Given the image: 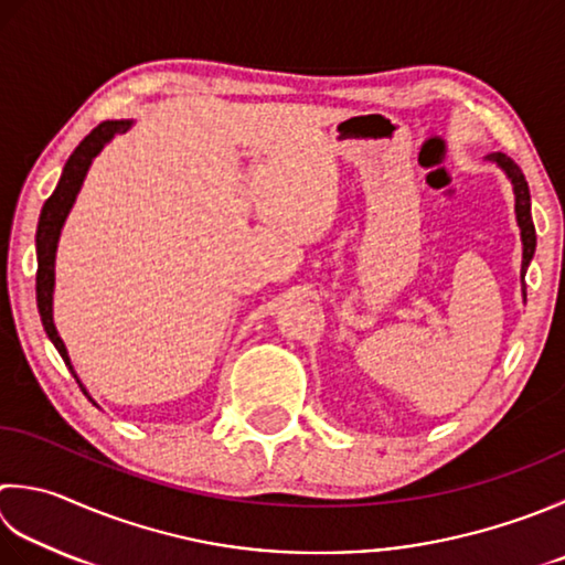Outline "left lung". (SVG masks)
I'll return each mask as SVG.
<instances>
[{
    "label": "left lung",
    "instance_id": "left-lung-1",
    "mask_svg": "<svg viewBox=\"0 0 565 565\" xmlns=\"http://www.w3.org/2000/svg\"><path fill=\"white\" fill-rule=\"evenodd\" d=\"M488 159L497 161V166H502L514 185L516 223H519V227H522V242H524V259H522V279H524V271L529 267V262H532L534 249H536V230L532 223V195H529V183L524 179L522 169H519V166L510 157H504V153H492V157H488Z\"/></svg>",
    "mask_w": 565,
    "mask_h": 565
}]
</instances>
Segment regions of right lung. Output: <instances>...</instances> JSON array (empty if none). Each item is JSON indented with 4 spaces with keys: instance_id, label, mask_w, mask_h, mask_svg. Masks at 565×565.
Wrapping results in <instances>:
<instances>
[{
    "instance_id": "add662e5",
    "label": "right lung",
    "mask_w": 565,
    "mask_h": 565,
    "mask_svg": "<svg viewBox=\"0 0 565 565\" xmlns=\"http://www.w3.org/2000/svg\"><path fill=\"white\" fill-rule=\"evenodd\" d=\"M131 127L129 119H117V121H103L97 125L90 135H87L81 143H77L75 151L71 153V159L63 166V175L58 185H55L53 195L41 207V217H39V230H36V254H39V269H36V303H39V313H41V323L46 335L55 345V350L61 352L63 362L71 367L68 352H65L63 340L58 338V330L53 326V262H55V247H58V237H61V227L68 217L71 207L75 203V195L81 191L83 179L87 169H90L93 159L99 153V149L113 139L115 135H121ZM75 377V372H73ZM75 382L81 384V380L75 377ZM83 386V384H81Z\"/></svg>"
}]
</instances>
